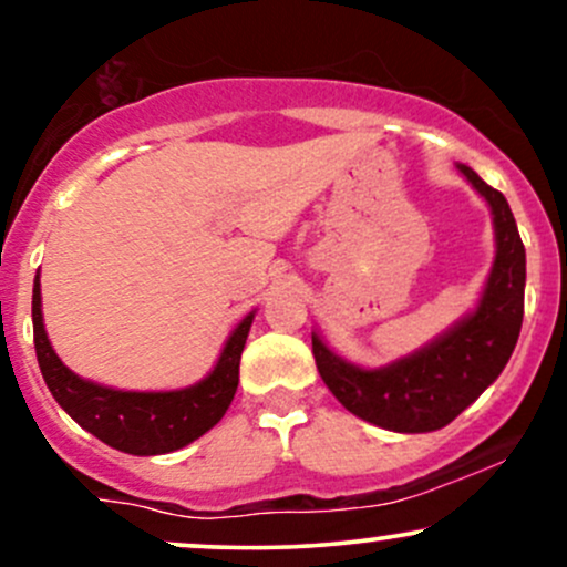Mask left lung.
I'll use <instances>...</instances> for the list:
<instances>
[{
  "label": "left lung",
  "instance_id": "8db88e82",
  "mask_svg": "<svg viewBox=\"0 0 567 567\" xmlns=\"http://www.w3.org/2000/svg\"><path fill=\"white\" fill-rule=\"evenodd\" d=\"M458 171L491 205L496 229V261L477 309L429 347L375 370L341 360L311 333L324 386L349 413L392 432L419 434L451 424L498 379L523 328L525 247L509 202L472 167Z\"/></svg>",
  "mask_w": 567,
  "mask_h": 567
}]
</instances>
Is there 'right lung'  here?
Wrapping results in <instances>:
<instances>
[{
    "instance_id": "add662e5",
    "label": "right lung",
    "mask_w": 567,
    "mask_h": 567,
    "mask_svg": "<svg viewBox=\"0 0 567 567\" xmlns=\"http://www.w3.org/2000/svg\"><path fill=\"white\" fill-rule=\"evenodd\" d=\"M252 317L256 315H247L234 328L213 373L194 386L175 389V392H120V389L80 379L58 360L44 333L39 275L34 279V298H31L39 370L55 402L82 429L130 455L173 453L202 437L207 429L224 419L237 392L239 357H243Z\"/></svg>"
}]
</instances>
